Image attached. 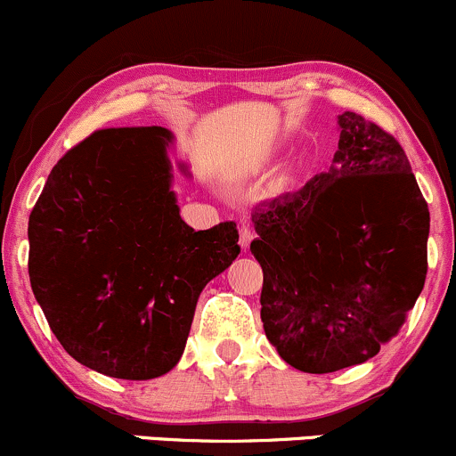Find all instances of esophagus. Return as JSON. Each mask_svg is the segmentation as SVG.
<instances>
[{
    "label": "esophagus",
    "instance_id": "obj_1",
    "mask_svg": "<svg viewBox=\"0 0 456 456\" xmlns=\"http://www.w3.org/2000/svg\"><path fill=\"white\" fill-rule=\"evenodd\" d=\"M254 239V230L249 228V224H241V228H239V243H241L243 249L249 248V243H252Z\"/></svg>",
    "mask_w": 456,
    "mask_h": 456
}]
</instances>
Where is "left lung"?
Masks as SVG:
<instances>
[{
  "mask_svg": "<svg viewBox=\"0 0 456 456\" xmlns=\"http://www.w3.org/2000/svg\"><path fill=\"white\" fill-rule=\"evenodd\" d=\"M338 125L330 172L252 213L265 334L312 375L375 357L407 321L428 267L431 217L403 146L355 111Z\"/></svg>",
  "mask_w": 456,
  "mask_h": 456,
  "instance_id": "1",
  "label": "left lung"
}]
</instances>
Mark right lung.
I'll return each mask as SVG.
<instances>
[{
  "mask_svg": "<svg viewBox=\"0 0 456 456\" xmlns=\"http://www.w3.org/2000/svg\"><path fill=\"white\" fill-rule=\"evenodd\" d=\"M170 144L163 126L94 131L55 163L29 215V282L51 331L116 379L178 364L202 289L241 252L234 222L196 232L181 219Z\"/></svg>",
  "mask_w": 456,
  "mask_h": 456,
  "instance_id": "1",
  "label": "right lung"
}]
</instances>
